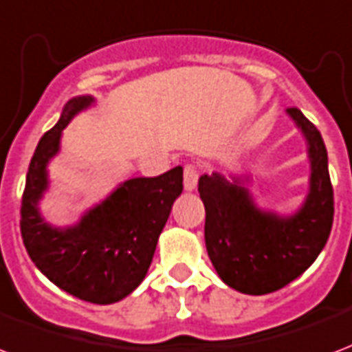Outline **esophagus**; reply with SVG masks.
I'll return each mask as SVG.
<instances>
[{
  "mask_svg": "<svg viewBox=\"0 0 352 352\" xmlns=\"http://www.w3.org/2000/svg\"><path fill=\"white\" fill-rule=\"evenodd\" d=\"M197 182H198V168L197 165H186L184 168V187H186V191H192L195 187H197Z\"/></svg>",
  "mask_w": 352,
  "mask_h": 352,
  "instance_id": "esophagus-1",
  "label": "esophagus"
}]
</instances>
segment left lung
<instances>
[{
  "mask_svg": "<svg viewBox=\"0 0 352 352\" xmlns=\"http://www.w3.org/2000/svg\"><path fill=\"white\" fill-rule=\"evenodd\" d=\"M292 116L308 142L310 191L292 217L256 208L241 178L204 174L198 192L206 208V248L224 284L247 295L282 289L316 261L334 221V191L323 137L297 107Z\"/></svg>",
  "mask_w": 352,
  "mask_h": 352,
  "instance_id": "8db88e82",
  "label": "left lung"
}]
</instances>
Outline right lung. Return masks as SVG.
<instances>
[{
  "instance_id": "add662e5",
  "label": "right lung",
  "mask_w": 352,
  "mask_h": 352,
  "mask_svg": "<svg viewBox=\"0 0 352 352\" xmlns=\"http://www.w3.org/2000/svg\"><path fill=\"white\" fill-rule=\"evenodd\" d=\"M92 102V96L72 98L59 122L42 135L29 163L20 230L29 258L55 286L87 302L113 305L146 276L161 230L184 191V168L128 179L76 226H50L38 210L47 189V161L59 152L60 131Z\"/></svg>"
}]
</instances>
